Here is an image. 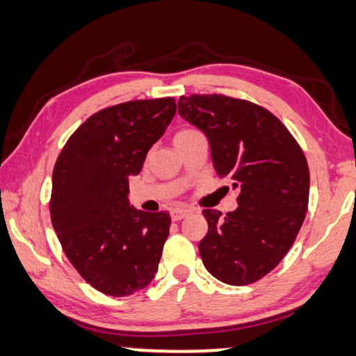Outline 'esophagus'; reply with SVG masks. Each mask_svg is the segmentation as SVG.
Listing matches in <instances>:
<instances>
[{
    "mask_svg": "<svg viewBox=\"0 0 356 356\" xmlns=\"http://www.w3.org/2000/svg\"><path fill=\"white\" fill-rule=\"evenodd\" d=\"M189 209H184V207H177V209H172V212H170V216H172L173 220H181L186 218V216L189 214Z\"/></svg>",
    "mask_w": 356,
    "mask_h": 356,
    "instance_id": "obj_1",
    "label": "esophagus"
}]
</instances>
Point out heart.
Wrapping results in <instances>:
<instances>
[{
  "label": "heart",
  "instance_id": "heart-1",
  "mask_svg": "<svg viewBox=\"0 0 356 356\" xmlns=\"http://www.w3.org/2000/svg\"><path fill=\"white\" fill-rule=\"evenodd\" d=\"M191 132H196V131H195V129H181V131L177 132V136H175V138L181 137V136H188V134H191Z\"/></svg>",
  "mask_w": 356,
  "mask_h": 356
}]
</instances>
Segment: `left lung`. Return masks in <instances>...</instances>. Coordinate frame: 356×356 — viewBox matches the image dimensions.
<instances>
[{"label": "left lung", "instance_id": "8db88e82", "mask_svg": "<svg viewBox=\"0 0 356 356\" xmlns=\"http://www.w3.org/2000/svg\"><path fill=\"white\" fill-rule=\"evenodd\" d=\"M178 113L206 134L216 172L238 189L235 211H202L209 225L202 263L225 284L257 283L283 260L306 219V155L284 124L252 101L189 95Z\"/></svg>", "mask_w": 356, "mask_h": 356}]
</instances>
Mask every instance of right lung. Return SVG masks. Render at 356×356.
I'll list each match as a JSON object with an SVG mask.
<instances>
[{
  "label": "right lung",
  "mask_w": 356,
  "mask_h": 356,
  "mask_svg": "<svg viewBox=\"0 0 356 356\" xmlns=\"http://www.w3.org/2000/svg\"><path fill=\"white\" fill-rule=\"evenodd\" d=\"M175 113V98L109 106L72 134L55 161L54 230L73 268L108 296H131L159 270L172 219L129 206V177L140 173Z\"/></svg>",
  "instance_id": "add662e5"
}]
</instances>
